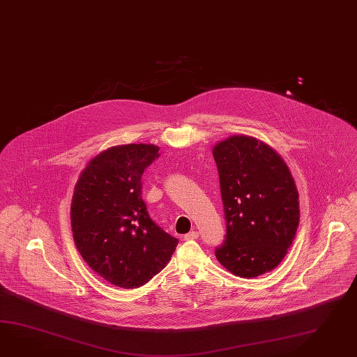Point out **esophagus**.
I'll list each match as a JSON object with an SVG mask.
<instances>
[{"label": "esophagus", "instance_id": "1", "mask_svg": "<svg viewBox=\"0 0 357 357\" xmlns=\"http://www.w3.org/2000/svg\"><path fill=\"white\" fill-rule=\"evenodd\" d=\"M198 237H199V233H198V231H195V230H192L190 233L185 234V236H183V239H185V241H190V239H197Z\"/></svg>", "mask_w": 357, "mask_h": 357}]
</instances>
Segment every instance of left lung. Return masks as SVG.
<instances>
[{"instance_id": "8db88e82", "label": "left lung", "mask_w": 357, "mask_h": 357, "mask_svg": "<svg viewBox=\"0 0 357 357\" xmlns=\"http://www.w3.org/2000/svg\"><path fill=\"white\" fill-rule=\"evenodd\" d=\"M227 239L216 259L230 273L254 278L273 271L299 225V194L282 156L263 141L233 135L218 142Z\"/></svg>"}]
</instances>
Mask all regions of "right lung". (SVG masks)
<instances>
[{"label":"right lung","instance_id":"1","mask_svg":"<svg viewBox=\"0 0 357 357\" xmlns=\"http://www.w3.org/2000/svg\"><path fill=\"white\" fill-rule=\"evenodd\" d=\"M158 156L151 144L109 147L82 169L73 189L76 248L97 275L121 289L149 282L178 245L150 219L141 195L142 174Z\"/></svg>","mask_w":357,"mask_h":357}]
</instances>
